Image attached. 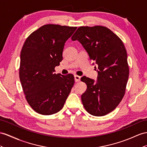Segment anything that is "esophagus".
<instances>
[{"instance_id":"esophagus-1","label":"esophagus","mask_w":147,"mask_h":147,"mask_svg":"<svg viewBox=\"0 0 147 147\" xmlns=\"http://www.w3.org/2000/svg\"><path fill=\"white\" fill-rule=\"evenodd\" d=\"M74 80H75V81H76V82L80 81L81 77L78 76V75H75V76H74Z\"/></svg>"}]
</instances>
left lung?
I'll return each instance as SVG.
<instances>
[{
	"label": "left lung",
	"mask_w": 147,
	"mask_h": 147,
	"mask_svg": "<svg viewBox=\"0 0 147 147\" xmlns=\"http://www.w3.org/2000/svg\"><path fill=\"white\" fill-rule=\"evenodd\" d=\"M71 40H78L90 60L98 66L97 81L81 78L87 85L81 95L82 104L90 114L106 115L115 109L125 94L129 67L124 45L114 33L102 26L80 27Z\"/></svg>",
	"instance_id": "left-lung-1"
}]
</instances>
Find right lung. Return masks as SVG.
Listing matches in <instances>:
<instances>
[{
	"label": "right lung",
	"instance_id": "add662e5",
	"mask_svg": "<svg viewBox=\"0 0 147 147\" xmlns=\"http://www.w3.org/2000/svg\"><path fill=\"white\" fill-rule=\"evenodd\" d=\"M77 27L48 24L30 35L20 53V80L26 99L38 114L59 112L74 83V76L55 73L66 41Z\"/></svg>",
	"mask_w": 147,
	"mask_h": 147
}]
</instances>
